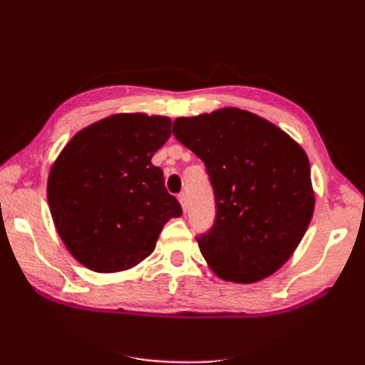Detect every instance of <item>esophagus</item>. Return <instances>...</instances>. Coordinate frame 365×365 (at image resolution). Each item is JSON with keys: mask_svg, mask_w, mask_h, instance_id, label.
I'll use <instances>...</instances> for the list:
<instances>
[{"mask_svg": "<svg viewBox=\"0 0 365 365\" xmlns=\"http://www.w3.org/2000/svg\"><path fill=\"white\" fill-rule=\"evenodd\" d=\"M178 201H180L183 212H187V195H185V193H180V195H178Z\"/></svg>", "mask_w": 365, "mask_h": 365, "instance_id": "esophagus-1", "label": "esophagus"}]
</instances>
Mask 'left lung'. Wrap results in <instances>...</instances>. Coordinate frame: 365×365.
Masks as SVG:
<instances>
[{
    "label": "left lung",
    "instance_id": "obj_1",
    "mask_svg": "<svg viewBox=\"0 0 365 365\" xmlns=\"http://www.w3.org/2000/svg\"><path fill=\"white\" fill-rule=\"evenodd\" d=\"M174 135L206 165L215 222L197 238L219 279L256 283L304 237L316 196L304 150L269 120L238 108L177 117Z\"/></svg>",
    "mask_w": 365,
    "mask_h": 365
}]
</instances>
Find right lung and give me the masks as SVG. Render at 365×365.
Instances as JSON below:
<instances>
[{"label":"right lung","instance_id":"right-lung-1","mask_svg":"<svg viewBox=\"0 0 365 365\" xmlns=\"http://www.w3.org/2000/svg\"><path fill=\"white\" fill-rule=\"evenodd\" d=\"M170 125L165 115H109L73 135L54 160L49 211L67 251L86 269L135 267L156 248L165 222L182 215L151 163Z\"/></svg>","mask_w":365,"mask_h":365}]
</instances>
